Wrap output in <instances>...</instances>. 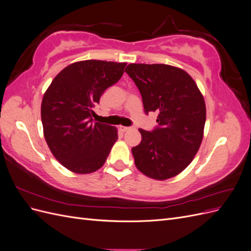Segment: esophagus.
<instances>
[{"label": "esophagus", "instance_id": "esophagus-1", "mask_svg": "<svg viewBox=\"0 0 251 251\" xmlns=\"http://www.w3.org/2000/svg\"><path fill=\"white\" fill-rule=\"evenodd\" d=\"M119 128H120V131H123V132H127V131H130V130H132V126H119Z\"/></svg>", "mask_w": 251, "mask_h": 251}]
</instances>
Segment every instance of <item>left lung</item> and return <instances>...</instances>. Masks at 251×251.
I'll return each instance as SVG.
<instances>
[{
    "label": "left lung",
    "instance_id": "1",
    "mask_svg": "<svg viewBox=\"0 0 251 251\" xmlns=\"http://www.w3.org/2000/svg\"><path fill=\"white\" fill-rule=\"evenodd\" d=\"M126 72L139 90L144 113L158 112L154 130H139L141 142L132 149L135 164L150 178L176 176L193 161L202 142L204 98L194 79L176 67L130 64Z\"/></svg>",
    "mask_w": 251,
    "mask_h": 251
}]
</instances>
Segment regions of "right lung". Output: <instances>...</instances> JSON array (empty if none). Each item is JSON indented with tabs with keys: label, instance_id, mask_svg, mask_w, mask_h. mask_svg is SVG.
<instances>
[{
	"label": "right lung",
	"instance_id": "add662e5",
	"mask_svg": "<svg viewBox=\"0 0 251 251\" xmlns=\"http://www.w3.org/2000/svg\"><path fill=\"white\" fill-rule=\"evenodd\" d=\"M126 63L82 60L71 64L52 80L42 101V123L48 147L66 169L89 174L107 160L117 130L95 123L93 108L124 74Z\"/></svg>",
	"mask_w": 251,
	"mask_h": 251
}]
</instances>
